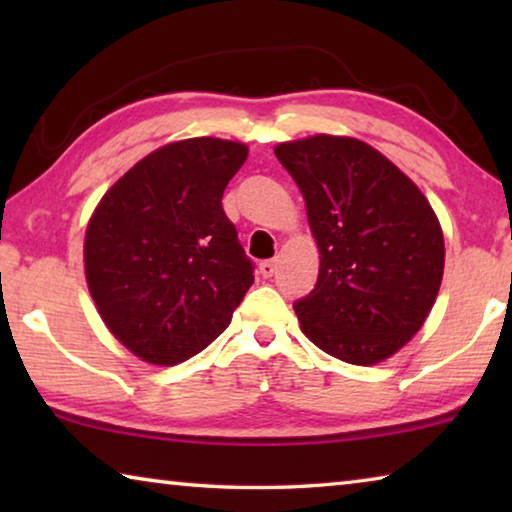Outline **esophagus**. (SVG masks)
<instances>
[{
  "instance_id": "1",
  "label": "esophagus",
  "mask_w": 512,
  "mask_h": 512,
  "mask_svg": "<svg viewBox=\"0 0 512 512\" xmlns=\"http://www.w3.org/2000/svg\"><path fill=\"white\" fill-rule=\"evenodd\" d=\"M277 271V259H266V262L259 264V273L264 277H273Z\"/></svg>"
}]
</instances>
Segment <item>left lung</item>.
I'll return each mask as SVG.
<instances>
[{
    "label": "left lung",
    "mask_w": 512,
    "mask_h": 512,
    "mask_svg": "<svg viewBox=\"0 0 512 512\" xmlns=\"http://www.w3.org/2000/svg\"><path fill=\"white\" fill-rule=\"evenodd\" d=\"M307 205L320 253L314 291L293 302L320 350L354 366L411 341L445 268L438 216L413 180L370 144L314 135L275 146Z\"/></svg>",
    "instance_id": "obj_1"
}]
</instances>
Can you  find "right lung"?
<instances>
[{"label":"right lung","instance_id":"1","mask_svg":"<svg viewBox=\"0 0 512 512\" xmlns=\"http://www.w3.org/2000/svg\"><path fill=\"white\" fill-rule=\"evenodd\" d=\"M248 146L192 137L146 155L94 210L85 280L119 343L155 366L207 348L244 300L253 262L221 198Z\"/></svg>","mask_w":512,"mask_h":512}]
</instances>
